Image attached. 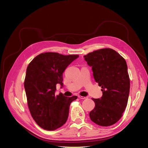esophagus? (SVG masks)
<instances>
[{
  "label": "esophagus",
  "mask_w": 148,
  "mask_h": 148,
  "mask_svg": "<svg viewBox=\"0 0 148 148\" xmlns=\"http://www.w3.org/2000/svg\"><path fill=\"white\" fill-rule=\"evenodd\" d=\"M79 99H86L87 97H83V96H79Z\"/></svg>",
  "instance_id": "34e87169"
}]
</instances>
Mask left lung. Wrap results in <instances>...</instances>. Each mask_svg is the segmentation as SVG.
<instances>
[{"label":"left lung","instance_id":"obj_1","mask_svg":"<svg viewBox=\"0 0 148 148\" xmlns=\"http://www.w3.org/2000/svg\"><path fill=\"white\" fill-rule=\"evenodd\" d=\"M84 58L92 67L94 78L102 91L101 98L92 99L95 107L89 112V117L100 126H110L122 117L127 105L130 78L127 62L109 48L89 53Z\"/></svg>","mask_w":148,"mask_h":148}]
</instances>
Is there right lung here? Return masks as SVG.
<instances>
[{"label":"right lung","instance_id":"right-lung-1","mask_svg":"<svg viewBox=\"0 0 148 148\" xmlns=\"http://www.w3.org/2000/svg\"><path fill=\"white\" fill-rule=\"evenodd\" d=\"M78 55L64 56L56 52L37 56L26 69L24 86L28 105L33 119L39 127L54 130L62 127L69 117L71 102L77 99L62 93L56 96V84L63 87V73Z\"/></svg>","mask_w":148,"mask_h":148}]
</instances>
